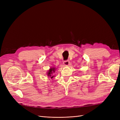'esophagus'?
I'll use <instances>...</instances> for the list:
<instances>
[{
  "label": "esophagus",
  "instance_id": "esophagus-1",
  "mask_svg": "<svg viewBox=\"0 0 120 120\" xmlns=\"http://www.w3.org/2000/svg\"><path fill=\"white\" fill-rule=\"evenodd\" d=\"M64 64L65 66H68L69 64H70V61L68 60H65L64 61Z\"/></svg>",
  "mask_w": 120,
  "mask_h": 120
}]
</instances>
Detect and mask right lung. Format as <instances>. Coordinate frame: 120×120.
Wrapping results in <instances>:
<instances>
[{
	"instance_id": "1",
	"label": "right lung",
	"mask_w": 120,
	"mask_h": 120,
	"mask_svg": "<svg viewBox=\"0 0 120 120\" xmlns=\"http://www.w3.org/2000/svg\"><path fill=\"white\" fill-rule=\"evenodd\" d=\"M56 70V68H54V67H52V68H50L49 70L48 71L46 72V75H47L49 77L50 79H52L54 77V75H53V74L54 73V72H55Z\"/></svg>"
}]
</instances>
